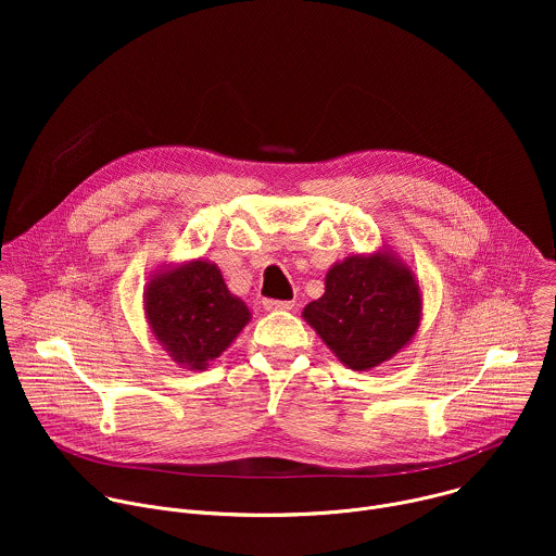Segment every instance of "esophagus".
Returning <instances> with one entry per match:
<instances>
[{
    "label": "esophagus",
    "instance_id": "esophagus-1",
    "mask_svg": "<svg viewBox=\"0 0 556 556\" xmlns=\"http://www.w3.org/2000/svg\"><path fill=\"white\" fill-rule=\"evenodd\" d=\"M294 301H275V299H266L264 301V309L268 312H279V309H292Z\"/></svg>",
    "mask_w": 556,
    "mask_h": 556
}]
</instances>
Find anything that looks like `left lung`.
Segmentation results:
<instances>
[{
	"label": "left lung",
	"instance_id": "obj_1",
	"mask_svg": "<svg viewBox=\"0 0 556 556\" xmlns=\"http://www.w3.org/2000/svg\"><path fill=\"white\" fill-rule=\"evenodd\" d=\"M301 316L345 367L365 371L393 358L418 334L420 281L399 253L382 244L337 262L326 275V292Z\"/></svg>",
	"mask_w": 556,
	"mask_h": 556
}]
</instances>
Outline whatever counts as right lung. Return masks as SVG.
Listing matches in <instances>:
<instances>
[{
  "label": "right lung",
  "instance_id": "obj_1",
  "mask_svg": "<svg viewBox=\"0 0 556 556\" xmlns=\"http://www.w3.org/2000/svg\"><path fill=\"white\" fill-rule=\"evenodd\" d=\"M142 309L153 339L193 371H204L253 319L249 305L228 290L217 264L204 257L149 275Z\"/></svg>",
  "mask_w": 556,
  "mask_h": 556
}]
</instances>
